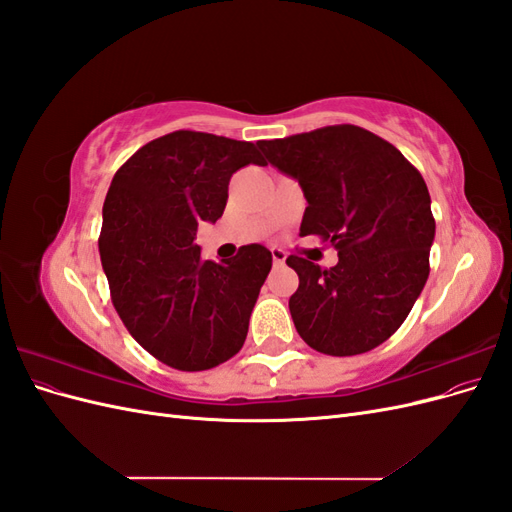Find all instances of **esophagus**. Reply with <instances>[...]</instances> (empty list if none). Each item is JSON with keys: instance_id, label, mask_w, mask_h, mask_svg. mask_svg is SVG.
Here are the masks:
<instances>
[{"instance_id": "1", "label": "esophagus", "mask_w": 512, "mask_h": 512, "mask_svg": "<svg viewBox=\"0 0 512 512\" xmlns=\"http://www.w3.org/2000/svg\"><path fill=\"white\" fill-rule=\"evenodd\" d=\"M271 256H273V265L282 267L286 262V254L280 250V247H271Z\"/></svg>"}]
</instances>
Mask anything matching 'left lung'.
Returning <instances> with one entry per match:
<instances>
[{"mask_svg": "<svg viewBox=\"0 0 512 512\" xmlns=\"http://www.w3.org/2000/svg\"><path fill=\"white\" fill-rule=\"evenodd\" d=\"M258 147L265 164L301 185V237L331 241L339 256L331 269L286 258L299 275L288 301L297 333L331 356L374 350L408 318L429 277L436 220L425 179L389 141L350 123Z\"/></svg>", "mask_w": 512, "mask_h": 512, "instance_id": "obj_1", "label": "left lung"}]
</instances>
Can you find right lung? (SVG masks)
<instances>
[{
  "label": "right lung",
  "mask_w": 512,
  "mask_h": 512,
  "mask_svg": "<svg viewBox=\"0 0 512 512\" xmlns=\"http://www.w3.org/2000/svg\"><path fill=\"white\" fill-rule=\"evenodd\" d=\"M265 164L254 143L177 130L138 149L108 188L100 258L121 322L168 367L203 371L235 356L271 271L265 245L235 258H200V222L215 224L228 181Z\"/></svg>",
  "instance_id": "obj_1"
}]
</instances>
